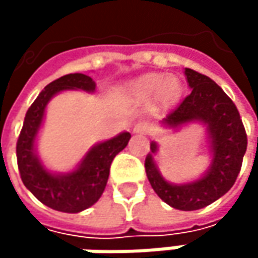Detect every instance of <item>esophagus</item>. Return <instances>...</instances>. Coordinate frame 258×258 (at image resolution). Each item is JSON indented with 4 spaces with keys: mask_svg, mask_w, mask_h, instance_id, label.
<instances>
[{
    "mask_svg": "<svg viewBox=\"0 0 258 258\" xmlns=\"http://www.w3.org/2000/svg\"><path fill=\"white\" fill-rule=\"evenodd\" d=\"M148 130H149L148 122H145V121H139V122H136V125H134L133 131H134V133H137V134H143V133H148Z\"/></svg>",
    "mask_w": 258,
    "mask_h": 258,
    "instance_id": "obj_1",
    "label": "esophagus"
}]
</instances>
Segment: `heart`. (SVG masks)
I'll use <instances>...</instances> for the list:
<instances>
[{"label": "heart", "instance_id": "1", "mask_svg": "<svg viewBox=\"0 0 258 258\" xmlns=\"http://www.w3.org/2000/svg\"><path fill=\"white\" fill-rule=\"evenodd\" d=\"M127 94L137 101H146L155 95L158 104H169L179 95V80L173 76L145 75L130 82L125 88Z\"/></svg>", "mask_w": 258, "mask_h": 258}]
</instances>
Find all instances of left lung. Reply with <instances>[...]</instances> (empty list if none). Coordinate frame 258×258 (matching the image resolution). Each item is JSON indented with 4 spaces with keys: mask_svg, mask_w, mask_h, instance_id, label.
I'll return each instance as SVG.
<instances>
[{
    "mask_svg": "<svg viewBox=\"0 0 258 258\" xmlns=\"http://www.w3.org/2000/svg\"><path fill=\"white\" fill-rule=\"evenodd\" d=\"M185 76L191 92L164 118L163 124L169 128L196 121L205 124L212 152L211 166L200 179L179 185L170 183L155 164L154 155L158 146L152 142L145 169L151 186L163 202L179 211H197L214 203L232 188L240 172L248 142L240 115L229 95L202 73L185 69Z\"/></svg>",
    "mask_w": 258,
    "mask_h": 258,
    "instance_id": "obj_1",
    "label": "left lung"
}]
</instances>
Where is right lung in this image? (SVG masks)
<instances>
[{
	"label": "right lung",
	"instance_id": "add662e5",
	"mask_svg": "<svg viewBox=\"0 0 258 258\" xmlns=\"http://www.w3.org/2000/svg\"><path fill=\"white\" fill-rule=\"evenodd\" d=\"M67 89L95 91V82L82 73H72L50 82L35 98L25 115L16 145L18 167L26 188L46 206L67 214H78L101 197L109 179L113 158L127 146L131 134L124 131L116 137L92 146L78 167L69 173H52L35 152V139L41 127L44 110L53 95Z\"/></svg>",
	"mask_w": 258,
	"mask_h": 258
}]
</instances>
